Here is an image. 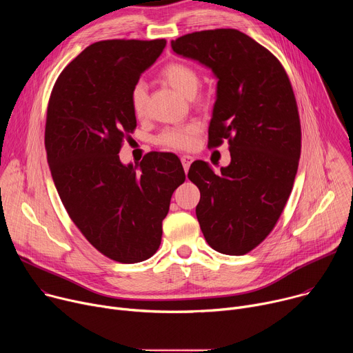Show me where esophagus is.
Instances as JSON below:
<instances>
[{"label": "esophagus", "instance_id": "esophagus-1", "mask_svg": "<svg viewBox=\"0 0 353 353\" xmlns=\"http://www.w3.org/2000/svg\"><path fill=\"white\" fill-rule=\"evenodd\" d=\"M181 163H183V168H184V170H185V173L188 172V169H190V165L192 163V161H194V158L192 157H190V155H183L181 158Z\"/></svg>", "mask_w": 353, "mask_h": 353}]
</instances>
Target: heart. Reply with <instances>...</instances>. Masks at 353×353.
<instances>
[{"mask_svg": "<svg viewBox=\"0 0 353 353\" xmlns=\"http://www.w3.org/2000/svg\"><path fill=\"white\" fill-rule=\"evenodd\" d=\"M161 78L172 86L176 92L185 97L195 96L199 88V75L188 64L184 63H170L165 65L161 71ZM131 108L137 116H142L145 110L146 102V88L142 82H138L131 89L130 94ZM201 131V125L195 121L181 125H173L165 128L159 137L158 142L162 146L176 149V150H187L195 145L196 135Z\"/></svg>", "mask_w": 353, "mask_h": 353, "instance_id": "1", "label": "heart"}]
</instances>
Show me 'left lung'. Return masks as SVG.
I'll return each mask as SVG.
<instances>
[{
    "instance_id": "1",
    "label": "left lung",
    "mask_w": 353,
    "mask_h": 353,
    "mask_svg": "<svg viewBox=\"0 0 353 353\" xmlns=\"http://www.w3.org/2000/svg\"><path fill=\"white\" fill-rule=\"evenodd\" d=\"M172 48L218 79L208 146L228 139L232 161L219 172L196 161L188 179L201 192L195 214L207 243L243 256L276 225L297 172L301 131L290 81L271 52L236 29L188 33Z\"/></svg>"
}]
</instances>
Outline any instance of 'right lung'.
Segmentation results:
<instances>
[{
	"instance_id": "obj_1",
	"label": "right lung",
	"mask_w": 353,
	"mask_h": 353,
	"mask_svg": "<svg viewBox=\"0 0 353 353\" xmlns=\"http://www.w3.org/2000/svg\"><path fill=\"white\" fill-rule=\"evenodd\" d=\"M165 46L96 41L63 70L48 100L44 145L63 205L97 251L123 264L157 253L170 198L185 180L174 154L149 152L139 170L119 157L137 127L131 89Z\"/></svg>"
}]
</instances>
